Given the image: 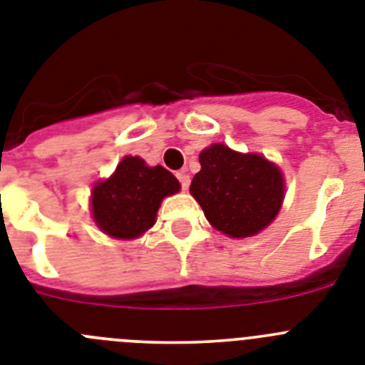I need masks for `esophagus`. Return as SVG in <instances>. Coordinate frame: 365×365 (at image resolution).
I'll return each instance as SVG.
<instances>
[{
    "instance_id": "esophagus-1",
    "label": "esophagus",
    "mask_w": 365,
    "mask_h": 365,
    "mask_svg": "<svg viewBox=\"0 0 365 365\" xmlns=\"http://www.w3.org/2000/svg\"><path fill=\"white\" fill-rule=\"evenodd\" d=\"M177 179H179V182H180V188L188 190L190 175H188V173H186V170H180V172H177Z\"/></svg>"
}]
</instances>
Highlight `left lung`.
<instances>
[{"label":"left lung","instance_id":"8db88e82","mask_svg":"<svg viewBox=\"0 0 365 365\" xmlns=\"http://www.w3.org/2000/svg\"><path fill=\"white\" fill-rule=\"evenodd\" d=\"M201 172L190 186L215 230L230 237H250L276 219L285 182L279 168L259 153H237L212 144L199 155Z\"/></svg>","mask_w":365,"mask_h":365}]
</instances>
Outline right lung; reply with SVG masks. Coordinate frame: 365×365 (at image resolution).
Listing matches in <instances>:
<instances>
[{
    "label": "right lung",
    "mask_w": 365,
    "mask_h": 365,
    "mask_svg": "<svg viewBox=\"0 0 365 365\" xmlns=\"http://www.w3.org/2000/svg\"><path fill=\"white\" fill-rule=\"evenodd\" d=\"M179 190V180L166 168L124 157L115 173L93 188V219L111 237L135 240L153 227L163 199Z\"/></svg>",
    "instance_id": "obj_1"
}]
</instances>
